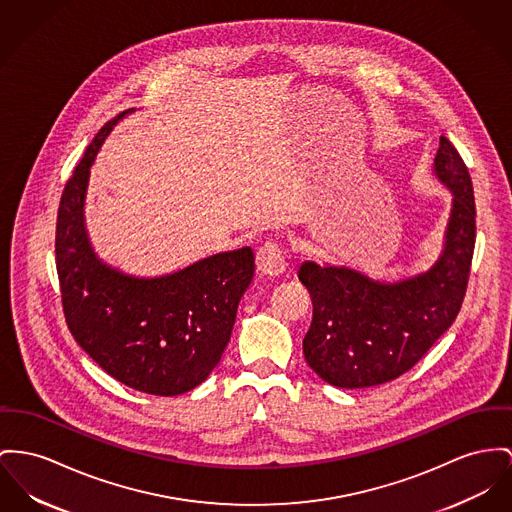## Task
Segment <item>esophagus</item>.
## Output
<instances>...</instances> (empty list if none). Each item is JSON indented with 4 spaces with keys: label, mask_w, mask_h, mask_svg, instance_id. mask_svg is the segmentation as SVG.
Returning <instances> with one entry per match:
<instances>
[{
    "label": "esophagus",
    "mask_w": 512,
    "mask_h": 512,
    "mask_svg": "<svg viewBox=\"0 0 512 512\" xmlns=\"http://www.w3.org/2000/svg\"><path fill=\"white\" fill-rule=\"evenodd\" d=\"M256 266H258V272L264 275H281L287 270L283 248L277 242L262 244L256 256Z\"/></svg>",
    "instance_id": "esophagus-1"
}]
</instances>
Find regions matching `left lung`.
Listing matches in <instances>:
<instances>
[{
  "mask_svg": "<svg viewBox=\"0 0 512 512\" xmlns=\"http://www.w3.org/2000/svg\"><path fill=\"white\" fill-rule=\"evenodd\" d=\"M433 172L452 194L441 256L427 272L380 281L347 266L303 262L312 297L303 340L308 367L338 388H371L409 371L456 320L476 244L472 178L441 137Z\"/></svg>",
  "mask_w": 512,
  "mask_h": 512,
  "instance_id": "obj_1",
  "label": "left lung"
}]
</instances>
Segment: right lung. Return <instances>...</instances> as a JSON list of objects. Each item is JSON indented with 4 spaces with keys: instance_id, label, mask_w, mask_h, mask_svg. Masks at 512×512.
<instances>
[{
    "instance_id": "add662e5",
    "label": "right lung",
    "mask_w": 512,
    "mask_h": 512,
    "mask_svg": "<svg viewBox=\"0 0 512 512\" xmlns=\"http://www.w3.org/2000/svg\"><path fill=\"white\" fill-rule=\"evenodd\" d=\"M130 112L104 124L64 188L56 268L69 332L104 373L145 394L178 396L221 361L254 277V252L242 246L157 277L120 272L97 256L85 225L91 167Z\"/></svg>"
}]
</instances>
